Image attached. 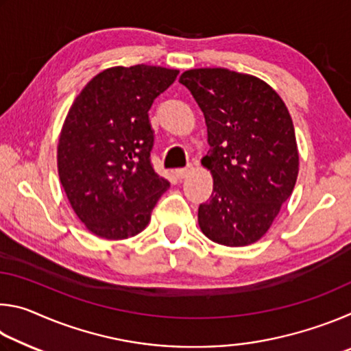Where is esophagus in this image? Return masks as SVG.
<instances>
[{"instance_id":"obj_1","label":"esophagus","mask_w":351,"mask_h":351,"mask_svg":"<svg viewBox=\"0 0 351 351\" xmlns=\"http://www.w3.org/2000/svg\"><path fill=\"white\" fill-rule=\"evenodd\" d=\"M192 171H193V165L189 164L184 169H176L175 170V176L180 178V180H182V178H186L189 173H192Z\"/></svg>"}]
</instances>
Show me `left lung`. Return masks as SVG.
Returning a JSON list of instances; mask_svg holds the SVG:
<instances>
[{
	"label": "left lung",
	"mask_w": 351,
	"mask_h": 351,
	"mask_svg": "<svg viewBox=\"0 0 351 351\" xmlns=\"http://www.w3.org/2000/svg\"><path fill=\"white\" fill-rule=\"evenodd\" d=\"M180 83L203 111L210 145L201 162L213 190L199 204V228L218 245H251L269 229L299 173L288 108L263 80L224 68L186 71Z\"/></svg>",
	"instance_id": "1"
}]
</instances>
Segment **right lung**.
I'll return each instance as SVG.
<instances>
[{"label":"right lung","mask_w":351,"mask_h":351,"mask_svg":"<svg viewBox=\"0 0 351 351\" xmlns=\"http://www.w3.org/2000/svg\"><path fill=\"white\" fill-rule=\"evenodd\" d=\"M180 71L161 66L105 69L69 108L58 141V176L80 221L100 239L138 235L170 187L153 169V100Z\"/></svg>","instance_id":"obj_1"}]
</instances>
